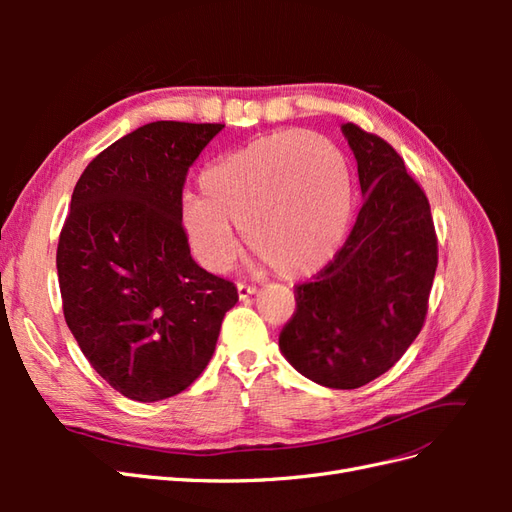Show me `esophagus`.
I'll use <instances>...</instances> for the list:
<instances>
[{
  "mask_svg": "<svg viewBox=\"0 0 512 512\" xmlns=\"http://www.w3.org/2000/svg\"><path fill=\"white\" fill-rule=\"evenodd\" d=\"M256 286L254 284H237V292H239V299H247V297H252V294H256Z\"/></svg>",
  "mask_w": 512,
  "mask_h": 512,
  "instance_id": "34e87169",
  "label": "esophagus"
}]
</instances>
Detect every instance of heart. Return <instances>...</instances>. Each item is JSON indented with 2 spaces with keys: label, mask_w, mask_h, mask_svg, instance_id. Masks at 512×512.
<instances>
[{
  "label": "heart",
  "mask_w": 512,
  "mask_h": 512,
  "mask_svg": "<svg viewBox=\"0 0 512 512\" xmlns=\"http://www.w3.org/2000/svg\"><path fill=\"white\" fill-rule=\"evenodd\" d=\"M203 196L181 200V226L209 271H226L239 228L254 252L284 277L322 269L344 243L352 185L342 153L309 132H277L209 164Z\"/></svg>",
  "instance_id": "heart-1"
}]
</instances>
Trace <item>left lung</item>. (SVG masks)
Here are the masks:
<instances>
[{
	"instance_id": "1",
	"label": "left lung",
	"mask_w": 512,
	"mask_h": 512,
	"mask_svg": "<svg viewBox=\"0 0 512 512\" xmlns=\"http://www.w3.org/2000/svg\"><path fill=\"white\" fill-rule=\"evenodd\" d=\"M365 203L344 247L294 288L280 333L286 361L329 389H359L389 371L421 333L438 267L431 209L399 153L344 123Z\"/></svg>"
}]
</instances>
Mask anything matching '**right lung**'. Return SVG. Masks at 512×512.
Returning a JSON list of instances; mask_svg holds the SVG:
<instances>
[{
  "label": "right lung",
  "mask_w": 512,
  "mask_h": 512,
  "mask_svg": "<svg viewBox=\"0 0 512 512\" xmlns=\"http://www.w3.org/2000/svg\"><path fill=\"white\" fill-rule=\"evenodd\" d=\"M222 123L153 121L89 162L57 245L68 329L85 359L134 401L203 374L237 288L198 267L181 226L188 168Z\"/></svg>",
  "instance_id": "right-lung-1"
}]
</instances>
